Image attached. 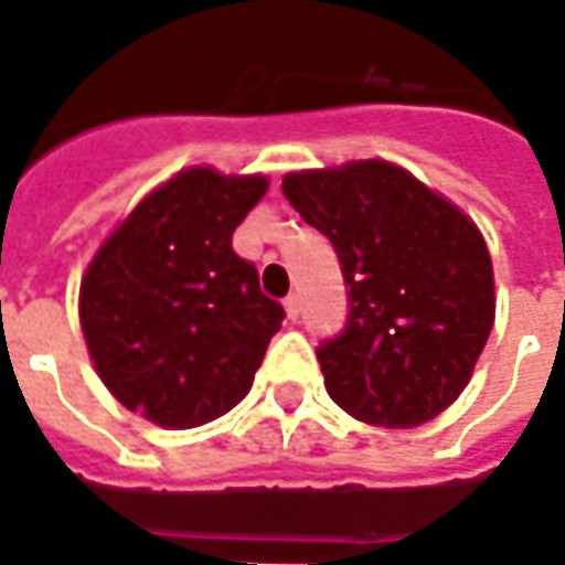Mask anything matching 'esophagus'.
<instances>
[{"instance_id": "obj_1", "label": "esophagus", "mask_w": 565, "mask_h": 565, "mask_svg": "<svg viewBox=\"0 0 565 565\" xmlns=\"http://www.w3.org/2000/svg\"><path fill=\"white\" fill-rule=\"evenodd\" d=\"M284 312H287V319H290V321L300 319L302 302H300V297H297V294H290V297L284 300Z\"/></svg>"}]
</instances>
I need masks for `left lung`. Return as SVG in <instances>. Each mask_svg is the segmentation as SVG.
Listing matches in <instances>:
<instances>
[{
	"mask_svg": "<svg viewBox=\"0 0 565 565\" xmlns=\"http://www.w3.org/2000/svg\"><path fill=\"white\" fill-rule=\"evenodd\" d=\"M281 190L334 244L350 287L343 334L316 350L331 399L384 428L440 416L494 324V265L478 224L384 159L290 171Z\"/></svg>",
	"mask_w": 565,
	"mask_h": 565,
	"instance_id": "8db88e82",
	"label": "left lung"
}]
</instances>
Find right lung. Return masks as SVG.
Listing matches in <instances>:
<instances>
[{
    "label": "right lung",
    "instance_id": "add662e5",
    "mask_svg": "<svg viewBox=\"0 0 565 565\" xmlns=\"http://www.w3.org/2000/svg\"><path fill=\"white\" fill-rule=\"evenodd\" d=\"M265 174L181 168L149 190L93 253L81 331L96 375L130 413L196 428L249 394L284 309L231 246Z\"/></svg>",
    "mask_w": 565,
    "mask_h": 565
}]
</instances>
